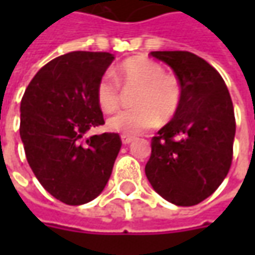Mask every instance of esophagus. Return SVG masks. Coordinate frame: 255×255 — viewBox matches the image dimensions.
I'll return each instance as SVG.
<instances>
[{
	"instance_id": "34e87169",
	"label": "esophagus",
	"mask_w": 255,
	"mask_h": 255,
	"mask_svg": "<svg viewBox=\"0 0 255 255\" xmlns=\"http://www.w3.org/2000/svg\"><path fill=\"white\" fill-rule=\"evenodd\" d=\"M133 140V136H129V134H122V143L123 144H129V143Z\"/></svg>"
}]
</instances>
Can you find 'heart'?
<instances>
[{
    "mask_svg": "<svg viewBox=\"0 0 255 255\" xmlns=\"http://www.w3.org/2000/svg\"><path fill=\"white\" fill-rule=\"evenodd\" d=\"M115 79L105 74L95 89L96 102L103 112H113L121 103V88H136L132 109H123L108 119V128L123 134H139L154 128L159 119L169 121L180 109V79L164 72L163 66L142 55L128 58L115 69Z\"/></svg>",
    "mask_w": 255,
    "mask_h": 255,
    "instance_id": "heart-1",
    "label": "heart"
}]
</instances>
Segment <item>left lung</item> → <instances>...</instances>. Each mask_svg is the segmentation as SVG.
<instances>
[{
	"mask_svg": "<svg viewBox=\"0 0 255 255\" xmlns=\"http://www.w3.org/2000/svg\"><path fill=\"white\" fill-rule=\"evenodd\" d=\"M183 86L180 109L152 137L146 176L163 199L194 206L211 196L230 170L236 118L229 89L207 61L187 51L150 52Z\"/></svg>",
	"mask_w": 255,
	"mask_h": 255,
	"instance_id": "1",
	"label": "left lung"
}]
</instances>
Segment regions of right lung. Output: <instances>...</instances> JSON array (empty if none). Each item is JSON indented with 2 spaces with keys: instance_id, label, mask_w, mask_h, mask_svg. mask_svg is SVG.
Wrapping results in <instances>:
<instances>
[{
  "instance_id": "obj_1",
  "label": "right lung",
  "mask_w": 255,
  "mask_h": 255,
  "mask_svg": "<svg viewBox=\"0 0 255 255\" xmlns=\"http://www.w3.org/2000/svg\"><path fill=\"white\" fill-rule=\"evenodd\" d=\"M113 55L75 51L44 65L25 89L19 134L38 181L56 200H93L112 174L122 140L118 133L85 137L105 123L95 89Z\"/></svg>"
}]
</instances>
